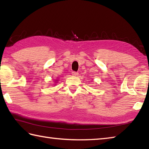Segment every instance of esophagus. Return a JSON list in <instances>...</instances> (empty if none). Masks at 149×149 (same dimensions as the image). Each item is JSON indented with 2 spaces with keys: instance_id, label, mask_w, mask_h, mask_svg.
<instances>
[{
  "instance_id": "esophagus-1",
  "label": "esophagus",
  "mask_w": 149,
  "mask_h": 149,
  "mask_svg": "<svg viewBox=\"0 0 149 149\" xmlns=\"http://www.w3.org/2000/svg\"><path fill=\"white\" fill-rule=\"evenodd\" d=\"M72 75H74V76H77V75H78L79 73L77 72H72Z\"/></svg>"
}]
</instances>
